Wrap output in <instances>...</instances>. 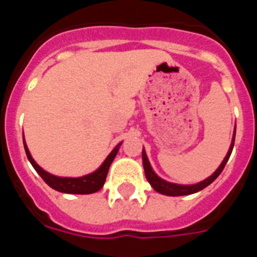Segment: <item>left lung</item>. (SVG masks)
I'll return each instance as SVG.
<instances>
[{
    "instance_id": "1",
    "label": "left lung",
    "mask_w": 257,
    "mask_h": 257,
    "mask_svg": "<svg viewBox=\"0 0 257 257\" xmlns=\"http://www.w3.org/2000/svg\"><path fill=\"white\" fill-rule=\"evenodd\" d=\"M234 139H235V127L234 133H233V139H231V144L229 147V151L226 153L225 158L222 160V162L220 163V166L216 169V171L213 172L211 176H208L205 180L199 181L197 184H190V185H183V184H175L170 183V181L163 180L162 178H160L158 175L154 172V170L152 169L151 162H149L147 153H145V149H143V166H144V172L145 178L149 181V184L152 185L156 192L161 193V194H165V196H171V197H179V196H188V194H193V193H197L199 190L205 189L206 187H208L211 183H212L215 179L221 174V171L225 167L226 162H228L229 157H230L231 151H233V147H234Z\"/></svg>"
}]
</instances>
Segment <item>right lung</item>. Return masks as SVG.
<instances>
[{"instance_id":"add662e5","label":"right lung","mask_w":257,"mask_h":257,"mask_svg":"<svg viewBox=\"0 0 257 257\" xmlns=\"http://www.w3.org/2000/svg\"><path fill=\"white\" fill-rule=\"evenodd\" d=\"M23 143H24V149H26L28 161L35 167V170L38 172L41 178L44 179L45 183L49 187H51L52 189H55L61 193H68V194H91V193L100 190L103 188L104 183H105L109 167L112 165L113 160L117 156L118 151H119V147L122 144L121 142L119 144L115 145V148L108 154V157L104 160L100 167L95 170L94 172H91V174L83 175V176H79V178H64V176H56V175L50 174V172L45 171L41 166L37 165V162L31 156V152H29L28 147H27L24 135H23Z\"/></svg>"}]
</instances>
